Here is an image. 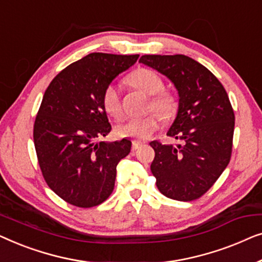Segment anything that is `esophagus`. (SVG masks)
<instances>
[{
    "instance_id": "34e87169",
    "label": "esophagus",
    "mask_w": 262,
    "mask_h": 262,
    "mask_svg": "<svg viewBox=\"0 0 262 262\" xmlns=\"http://www.w3.org/2000/svg\"><path fill=\"white\" fill-rule=\"evenodd\" d=\"M141 145H142L141 141H133L132 142V150H136Z\"/></svg>"
}]
</instances>
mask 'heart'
Masks as SVG:
<instances>
[{"label":"heart","mask_w":262,"mask_h":262,"mask_svg":"<svg viewBox=\"0 0 262 262\" xmlns=\"http://www.w3.org/2000/svg\"><path fill=\"white\" fill-rule=\"evenodd\" d=\"M128 82L142 93L152 96L150 105L154 112L161 117L168 119L174 114L177 102L174 96L164 91V82L160 76L152 70L138 69L128 76ZM102 105L108 115L120 119L122 116V105H121L120 93L116 85L109 84L103 91ZM160 120L154 114L143 117H134L126 122L119 124L115 128V133L120 138H134L138 140L148 139L150 135L159 128Z\"/></svg>","instance_id":"heart-1"}]
</instances>
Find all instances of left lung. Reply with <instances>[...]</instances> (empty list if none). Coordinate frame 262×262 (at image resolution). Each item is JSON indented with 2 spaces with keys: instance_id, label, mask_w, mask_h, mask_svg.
Here are the masks:
<instances>
[{
  "instance_id": "8db88e82",
  "label": "left lung",
  "mask_w": 262,
  "mask_h": 262,
  "mask_svg": "<svg viewBox=\"0 0 262 262\" xmlns=\"http://www.w3.org/2000/svg\"><path fill=\"white\" fill-rule=\"evenodd\" d=\"M139 62L171 80L178 91V112L168 136L183 145L149 143L156 157L150 171L164 196L189 202L200 198L219 179L230 160L235 116L220 80L194 59L147 54Z\"/></svg>"
}]
</instances>
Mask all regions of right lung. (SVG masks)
I'll return each instance as SVG.
<instances>
[{"instance_id":"right-lung-1","label":"right lung","mask_w":262,"mask_h":262,"mask_svg":"<svg viewBox=\"0 0 262 262\" xmlns=\"http://www.w3.org/2000/svg\"><path fill=\"white\" fill-rule=\"evenodd\" d=\"M138 58L90 53L58 73L43 94L33 132L36 156L47 185L70 204L91 208L113 192L132 142L96 141L112 130L102 95Z\"/></svg>"}]
</instances>
